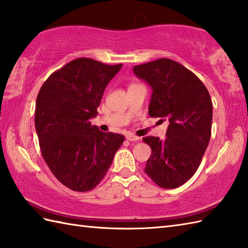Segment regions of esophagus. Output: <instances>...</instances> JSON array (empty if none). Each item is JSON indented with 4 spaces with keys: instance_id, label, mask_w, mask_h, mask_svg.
I'll return each mask as SVG.
<instances>
[{
    "instance_id": "1",
    "label": "esophagus",
    "mask_w": 248,
    "mask_h": 248,
    "mask_svg": "<svg viewBox=\"0 0 248 248\" xmlns=\"http://www.w3.org/2000/svg\"><path fill=\"white\" fill-rule=\"evenodd\" d=\"M125 139H127L130 141H136V140H140L139 136L133 135V134H127V136H125Z\"/></svg>"
}]
</instances>
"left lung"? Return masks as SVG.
Instances as JSON below:
<instances>
[{
  "label": "left lung",
  "instance_id": "obj_1",
  "mask_svg": "<svg viewBox=\"0 0 248 248\" xmlns=\"http://www.w3.org/2000/svg\"><path fill=\"white\" fill-rule=\"evenodd\" d=\"M152 88L148 114L170 121L166 138L143 139L151 148L145 171L163 188H175L193 177L211 138L212 100L192 71L170 59L134 66ZM162 120V119H161Z\"/></svg>",
  "mask_w": 248,
  "mask_h": 248
}]
</instances>
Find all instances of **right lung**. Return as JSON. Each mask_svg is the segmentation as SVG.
<instances>
[{"label": "right lung", "mask_w": 248, "mask_h": 248, "mask_svg": "<svg viewBox=\"0 0 248 248\" xmlns=\"http://www.w3.org/2000/svg\"><path fill=\"white\" fill-rule=\"evenodd\" d=\"M123 64L73 60L46 78L36 100L35 128L40 151L55 178L76 192L96 187L124 136L101 132L98 115L104 89Z\"/></svg>", "instance_id": "1"}]
</instances>
